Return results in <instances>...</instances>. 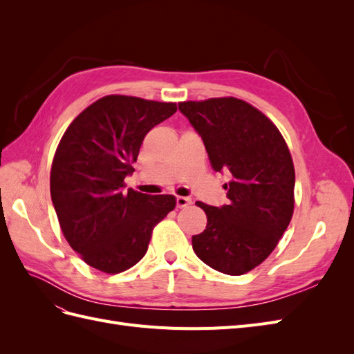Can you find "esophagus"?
<instances>
[{"label":"esophagus","instance_id":"obj_1","mask_svg":"<svg viewBox=\"0 0 354 354\" xmlns=\"http://www.w3.org/2000/svg\"><path fill=\"white\" fill-rule=\"evenodd\" d=\"M177 207L178 208H186L187 205H190L192 199L190 198H186V196H177Z\"/></svg>","mask_w":354,"mask_h":354}]
</instances>
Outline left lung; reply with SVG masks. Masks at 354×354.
<instances>
[{"instance_id": "obj_1", "label": "left lung", "mask_w": 354, "mask_h": 354, "mask_svg": "<svg viewBox=\"0 0 354 354\" xmlns=\"http://www.w3.org/2000/svg\"><path fill=\"white\" fill-rule=\"evenodd\" d=\"M207 149L214 171H227L229 203L211 207L207 229L192 246L211 269L239 276L276 248L294 212L295 171L276 125L254 106L234 97L178 103Z\"/></svg>"}]
</instances>
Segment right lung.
<instances>
[{
	"mask_svg": "<svg viewBox=\"0 0 354 354\" xmlns=\"http://www.w3.org/2000/svg\"><path fill=\"white\" fill-rule=\"evenodd\" d=\"M176 111V103L106 95L63 134L51 165V201L72 250L94 269L121 273L137 264L153 227L176 208L173 195L125 192L124 185L145 136Z\"/></svg>",
	"mask_w": 354,
	"mask_h": 354,
	"instance_id": "right-lung-1",
	"label": "right lung"
}]
</instances>
